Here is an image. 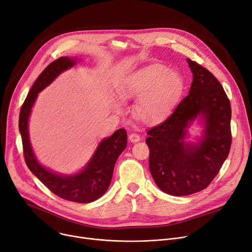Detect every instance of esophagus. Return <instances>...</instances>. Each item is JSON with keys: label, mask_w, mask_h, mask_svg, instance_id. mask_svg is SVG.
Listing matches in <instances>:
<instances>
[{"label": "esophagus", "mask_w": 252, "mask_h": 252, "mask_svg": "<svg viewBox=\"0 0 252 252\" xmlns=\"http://www.w3.org/2000/svg\"><path fill=\"white\" fill-rule=\"evenodd\" d=\"M128 140L131 143H137V142H140L141 138H140V136L138 135V133H130V135L128 136Z\"/></svg>", "instance_id": "1"}]
</instances>
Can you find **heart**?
Listing matches in <instances>:
<instances>
[{"instance_id":"heart-1","label":"heart","mask_w":252,"mask_h":252,"mask_svg":"<svg viewBox=\"0 0 252 252\" xmlns=\"http://www.w3.org/2000/svg\"><path fill=\"white\" fill-rule=\"evenodd\" d=\"M183 79L162 63L144 66L129 75L120 94L137 100L135 115L146 125H156L169 115L182 92ZM116 110L121 105L115 104Z\"/></svg>"}]
</instances>
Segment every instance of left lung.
<instances>
[{
    "mask_svg": "<svg viewBox=\"0 0 252 252\" xmlns=\"http://www.w3.org/2000/svg\"><path fill=\"white\" fill-rule=\"evenodd\" d=\"M192 73L189 95L162 124L148 130L149 167L157 187L170 195L205 189L228 157L231 105L217 78L188 59ZM200 119L204 129L197 142H187L188 127Z\"/></svg>",
    "mask_w": 252,
    "mask_h": 252,
    "instance_id": "left-lung-1",
    "label": "left lung"
}]
</instances>
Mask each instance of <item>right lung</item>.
Listing matches in <instances>:
<instances>
[{"mask_svg":"<svg viewBox=\"0 0 252 252\" xmlns=\"http://www.w3.org/2000/svg\"><path fill=\"white\" fill-rule=\"evenodd\" d=\"M77 62V58L62 57L50 63L38 76L21 107L19 131L25 162L29 170L58 196L75 203L88 204L101 197L108 189L115 162L127 145L126 129H117L110 137L101 140L84 168L74 174L57 173L40 164L33 152L28 132L31 109L38 93L52 84L63 72L71 69Z\"/></svg>","mask_w":252,"mask_h":252,"instance_id":"add662e5","label":"right lung"}]
</instances>
